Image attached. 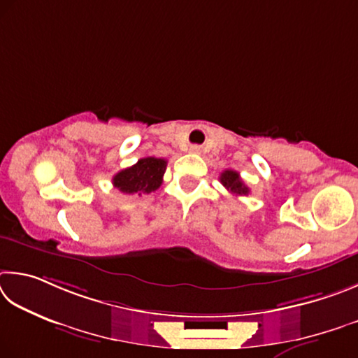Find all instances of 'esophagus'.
Masks as SVG:
<instances>
[{"label":"esophagus","instance_id":"obj_1","mask_svg":"<svg viewBox=\"0 0 358 358\" xmlns=\"http://www.w3.org/2000/svg\"><path fill=\"white\" fill-rule=\"evenodd\" d=\"M189 150L192 154H199V152H201V146H198V144H193V146H190Z\"/></svg>","mask_w":358,"mask_h":358}]
</instances>
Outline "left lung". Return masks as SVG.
I'll return each instance as SVG.
<instances>
[{
    "instance_id": "1",
    "label": "left lung",
    "mask_w": 358,
    "mask_h": 358,
    "mask_svg": "<svg viewBox=\"0 0 358 358\" xmlns=\"http://www.w3.org/2000/svg\"><path fill=\"white\" fill-rule=\"evenodd\" d=\"M220 182L234 196H245L250 193V189L243 184L239 173L234 171V169H224L220 176Z\"/></svg>"
}]
</instances>
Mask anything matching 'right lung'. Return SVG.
I'll list each match as a JSON object with an SVG mask.
<instances>
[{
    "mask_svg": "<svg viewBox=\"0 0 358 358\" xmlns=\"http://www.w3.org/2000/svg\"><path fill=\"white\" fill-rule=\"evenodd\" d=\"M166 169L165 159L146 157L140 159L134 166H129L115 174L113 185L125 195H144L155 192L163 182V174Z\"/></svg>",
    "mask_w": 358,
    "mask_h": 358,
    "instance_id": "1",
    "label": "right lung"
}]
</instances>
